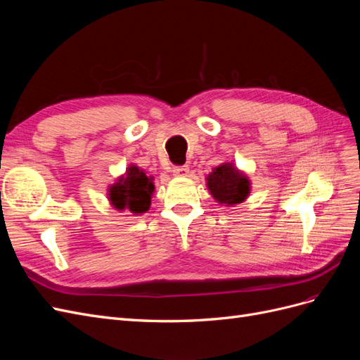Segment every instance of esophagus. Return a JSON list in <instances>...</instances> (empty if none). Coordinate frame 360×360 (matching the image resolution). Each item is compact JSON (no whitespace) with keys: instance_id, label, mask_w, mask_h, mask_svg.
<instances>
[{"instance_id":"1","label":"esophagus","mask_w":360,"mask_h":360,"mask_svg":"<svg viewBox=\"0 0 360 360\" xmlns=\"http://www.w3.org/2000/svg\"><path fill=\"white\" fill-rule=\"evenodd\" d=\"M172 174L176 177H186L189 174V168L188 167H174Z\"/></svg>"}]
</instances>
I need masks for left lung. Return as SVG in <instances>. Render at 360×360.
<instances>
[{"label":"left lung","mask_w":360,"mask_h":360,"mask_svg":"<svg viewBox=\"0 0 360 360\" xmlns=\"http://www.w3.org/2000/svg\"><path fill=\"white\" fill-rule=\"evenodd\" d=\"M249 180L243 172L234 168L231 163H222L214 168L207 177V188H209L213 198L226 205L240 204L249 195Z\"/></svg>","instance_id":"left-lung-1"}]
</instances>
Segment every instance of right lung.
<instances>
[{"mask_svg": "<svg viewBox=\"0 0 360 360\" xmlns=\"http://www.w3.org/2000/svg\"><path fill=\"white\" fill-rule=\"evenodd\" d=\"M153 179L147 177L143 169L129 167L126 177L110 188V201L118 210H130L132 213H144L150 209L151 195L155 191Z\"/></svg>", "mask_w": 360, "mask_h": 360, "instance_id": "1", "label": "right lung"}]
</instances>
